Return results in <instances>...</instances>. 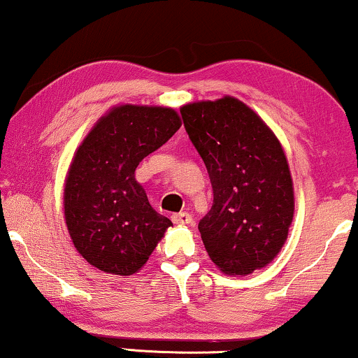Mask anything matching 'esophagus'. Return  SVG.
<instances>
[{
  "mask_svg": "<svg viewBox=\"0 0 358 358\" xmlns=\"http://www.w3.org/2000/svg\"><path fill=\"white\" fill-rule=\"evenodd\" d=\"M171 218H173V222L176 224H190V223H192V215L187 213V212L174 213Z\"/></svg>",
  "mask_w": 358,
  "mask_h": 358,
  "instance_id": "obj_1",
  "label": "esophagus"
}]
</instances>
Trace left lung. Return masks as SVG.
I'll use <instances>...</instances> for the list:
<instances>
[{
    "instance_id": "obj_1",
    "label": "left lung",
    "mask_w": 358,
    "mask_h": 358,
    "mask_svg": "<svg viewBox=\"0 0 358 358\" xmlns=\"http://www.w3.org/2000/svg\"><path fill=\"white\" fill-rule=\"evenodd\" d=\"M185 131L207 166L213 205L199 231L227 275H249L277 257L295 213L280 141L251 107L233 96L180 107Z\"/></svg>"
}]
</instances>
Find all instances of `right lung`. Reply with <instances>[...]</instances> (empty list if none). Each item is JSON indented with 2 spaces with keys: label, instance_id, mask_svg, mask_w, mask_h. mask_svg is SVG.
<instances>
[{
  "label": "right lung",
  "instance_id": "add662e5",
  "mask_svg": "<svg viewBox=\"0 0 358 358\" xmlns=\"http://www.w3.org/2000/svg\"><path fill=\"white\" fill-rule=\"evenodd\" d=\"M180 125L171 107L119 104L76 148L65 179L63 212L73 246L91 266L134 275L173 227L150 205L135 169Z\"/></svg>",
  "mask_w": 358,
  "mask_h": 358
}]
</instances>
